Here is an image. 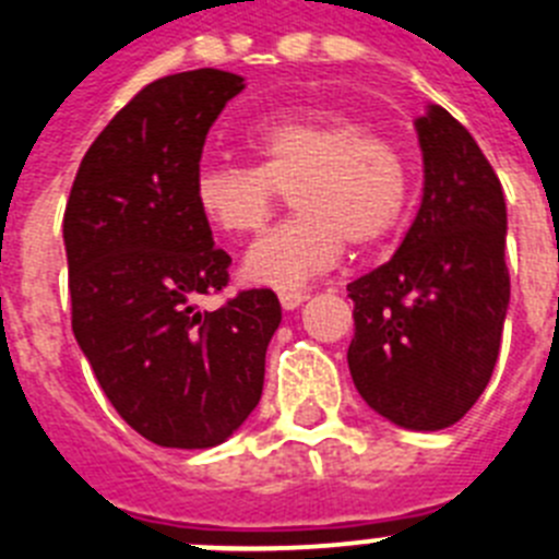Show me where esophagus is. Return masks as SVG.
<instances>
[{
    "instance_id": "1",
    "label": "esophagus",
    "mask_w": 559,
    "mask_h": 559,
    "mask_svg": "<svg viewBox=\"0 0 559 559\" xmlns=\"http://www.w3.org/2000/svg\"><path fill=\"white\" fill-rule=\"evenodd\" d=\"M308 296H310L308 290H299V288L280 290V305H283L285 310H294V308H299V305H302Z\"/></svg>"
}]
</instances>
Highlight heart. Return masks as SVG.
<instances>
[{
    "label": "heart",
    "instance_id": "b5f03b06",
    "mask_svg": "<svg viewBox=\"0 0 559 559\" xmlns=\"http://www.w3.org/2000/svg\"><path fill=\"white\" fill-rule=\"evenodd\" d=\"M254 165L218 162L195 173V206L221 235L265 229L294 190L296 218L257 240L243 260L249 280L294 290L344 251L378 246L408 204L406 156L353 114L274 117L246 133Z\"/></svg>",
    "mask_w": 559,
    "mask_h": 559
}]
</instances>
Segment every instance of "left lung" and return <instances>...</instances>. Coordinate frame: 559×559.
Wrapping results in <instances>:
<instances>
[{
	"mask_svg": "<svg viewBox=\"0 0 559 559\" xmlns=\"http://www.w3.org/2000/svg\"><path fill=\"white\" fill-rule=\"evenodd\" d=\"M426 192L389 263L347 285L355 389L412 431L456 426L487 389L510 305L507 204L496 170L445 108L417 120Z\"/></svg>",
	"mask_w": 559,
	"mask_h": 559,
	"instance_id": "obj_1",
	"label": "left lung"
}]
</instances>
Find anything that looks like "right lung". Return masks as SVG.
<instances>
[{
  "instance_id": "add662e5",
  "label": "right lung",
  "mask_w": 559,
  "mask_h": 559,
  "mask_svg": "<svg viewBox=\"0 0 559 559\" xmlns=\"http://www.w3.org/2000/svg\"><path fill=\"white\" fill-rule=\"evenodd\" d=\"M240 92L243 78L221 69L147 83L92 142L63 212L72 333L117 414L162 448H212L243 426L283 319L271 288L199 308L226 288L231 257L192 187Z\"/></svg>"
}]
</instances>
